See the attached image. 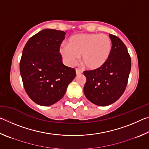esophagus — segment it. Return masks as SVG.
I'll return each instance as SVG.
<instances>
[{
    "label": "esophagus",
    "mask_w": 149,
    "mask_h": 149,
    "mask_svg": "<svg viewBox=\"0 0 149 149\" xmlns=\"http://www.w3.org/2000/svg\"><path fill=\"white\" fill-rule=\"evenodd\" d=\"M75 71H76V74L77 75L81 74H82V73H83V70H81V69H79V68L75 69Z\"/></svg>",
    "instance_id": "esophagus-1"
}]
</instances>
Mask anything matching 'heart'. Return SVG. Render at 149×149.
<instances>
[{
  "instance_id": "heart-1",
  "label": "heart",
  "mask_w": 149,
  "mask_h": 149,
  "mask_svg": "<svg viewBox=\"0 0 149 149\" xmlns=\"http://www.w3.org/2000/svg\"><path fill=\"white\" fill-rule=\"evenodd\" d=\"M112 50V41L108 35L79 33L70 37L66 45H62L60 52L70 65L77 63L81 56L85 67L99 68L108 61Z\"/></svg>"
}]
</instances>
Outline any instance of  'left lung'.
<instances>
[{
  "label": "left lung",
  "mask_w": 149,
  "mask_h": 149,
  "mask_svg": "<svg viewBox=\"0 0 149 149\" xmlns=\"http://www.w3.org/2000/svg\"><path fill=\"white\" fill-rule=\"evenodd\" d=\"M112 50L109 58L99 68L85 70L87 81L84 88L87 99L100 107L110 105L124 93L132 67L131 57L119 37L109 34Z\"/></svg>",
  "instance_id": "8db88e82"
}]
</instances>
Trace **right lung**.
Returning a JSON list of instances; mask_svg holds the SVG:
<instances>
[{
    "label": "right lung",
    "instance_id": "obj_1",
    "mask_svg": "<svg viewBox=\"0 0 149 149\" xmlns=\"http://www.w3.org/2000/svg\"><path fill=\"white\" fill-rule=\"evenodd\" d=\"M65 33L45 29L30 38L22 52L19 71L25 91L37 104L47 107L64 97L76 75L62 63L60 47Z\"/></svg>",
    "mask_w": 149,
    "mask_h": 149
}]
</instances>
